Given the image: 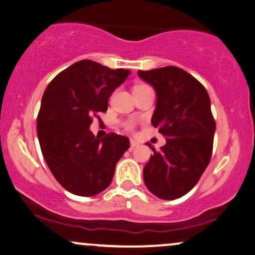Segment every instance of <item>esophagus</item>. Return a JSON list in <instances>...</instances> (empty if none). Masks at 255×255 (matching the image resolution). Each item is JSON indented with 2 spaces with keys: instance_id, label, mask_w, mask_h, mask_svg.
<instances>
[{
  "instance_id": "1",
  "label": "esophagus",
  "mask_w": 255,
  "mask_h": 255,
  "mask_svg": "<svg viewBox=\"0 0 255 255\" xmlns=\"http://www.w3.org/2000/svg\"><path fill=\"white\" fill-rule=\"evenodd\" d=\"M138 144H140V143H138V142H136V141H135V140H130V150H134V149L135 148H136V147H138Z\"/></svg>"
}]
</instances>
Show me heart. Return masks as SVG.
Segmentation results:
<instances>
[{
  "label": "heart",
  "mask_w": 255,
  "mask_h": 255,
  "mask_svg": "<svg viewBox=\"0 0 255 255\" xmlns=\"http://www.w3.org/2000/svg\"><path fill=\"white\" fill-rule=\"evenodd\" d=\"M148 87V85L145 84H138L136 86L134 87V90H138V88H144ZM122 126L126 128L127 130H134L135 129V126H136V121L134 119H128V120L122 121Z\"/></svg>",
  "instance_id": "1"
}]
</instances>
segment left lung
Segmentation results:
<instances>
[{"mask_svg":"<svg viewBox=\"0 0 255 255\" xmlns=\"http://www.w3.org/2000/svg\"><path fill=\"white\" fill-rule=\"evenodd\" d=\"M137 74L155 88L151 125L167 140L161 150L152 148L154 155L143 168L144 183L156 197L172 201L197 184L211 159L216 130L211 101L205 87L179 67Z\"/></svg>","mask_w":255,"mask_h":255,"instance_id":"1","label":"left lung"}]
</instances>
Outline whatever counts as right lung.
<instances>
[{"instance_id":"add662e5","label":"right lung","mask_w":255,"mask_h":255,"mask_svg":"<svg viewBox=\"0 0 255 255\" xmlns=\"http://www.w3.org/2000/svg\"><path fill=\"white\" fill-rule=\"evenodd\" d=\"M129 74L80 60L57 74L43 94L37 117L42 154L54 178L73 195L92 197L108 188L115 165L129 148L128 137L110 133L99 138L90 130Z\"/></svg>"}]
</instances>
